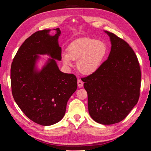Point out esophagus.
I'll use <instances>...</instances> for the list:
<instances>
[{"label":"esophagus","instance_id":"1","mask_svg":"<svg viewBox=\"0 0 151 151\" xmlns=\"http://www.w3.org/2000/svg\"><path fill=\"white\" fill-rule=\"evenodd\" d=\"M77 84H78V86L79 88H82V87H83V86H84V83H83V82L80 79L78 80Z\"/></svg>","mask_w":151,"mask_h":151}]
</instances>
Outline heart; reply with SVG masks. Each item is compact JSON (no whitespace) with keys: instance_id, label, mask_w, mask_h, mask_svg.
Segmentation results:
<instances>
[{"instance_id":"1","label":"heart","mask_w":151,"mask_h":151,"mask_svg":"<svg viewBox=\"0 0 151 151\" xmlns=\"http://www.w3.org/2000/svg\"><path fill=\"white\" fill-rule=\"evenodd\" d=\"M107 52L106 44L94 38L85 37L74 41L68 48V54H63L65 65L71 60L78 61L77 68L84 75H91L100 68Z\"/></svg>"}]
</instances>
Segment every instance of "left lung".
<instances>
[{
  "mask_svg": "<svg viewBox=\"0 0 151 151\" xmlns=\"http://www.w3.org/2000/svg\"><path fill=\"white\" fill-rule=\"evenodd\" d=\"M105 32L111 43L108 59L82 81L88 93L91 117L100 124H112L123 121L137 103L142 73L129 43L113 33Z\"/></svg>",
  "mask_w": 151,
  "mask_h": 151,
  "instance_id": "left-lung-1",
  "label": "left lung"
}]
</instances>
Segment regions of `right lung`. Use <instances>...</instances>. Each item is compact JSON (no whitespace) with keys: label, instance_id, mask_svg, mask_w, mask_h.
Instances as JSON below:
<instances>
[{"label":"right lung","instance_id":"right-lung-1","mask_svg":"<svg viewBox=\"0 0 151 151\" xmlns=\"http://www.w3.org/2000/svg\"><path fill=\"white\" fill-rule=\"evenodd\" d=\"M53 36L50 30L36 32L24 41L11 66L12 95L18 106L30 120L43 126L59 122L65 114L67 101L77 88L73 74L61 72L54 59H62L56 28ZM52 58L40 72L35 70L37 54Z\"/></svg>","mask_w":151,"mask_h":151}]
</instances>
